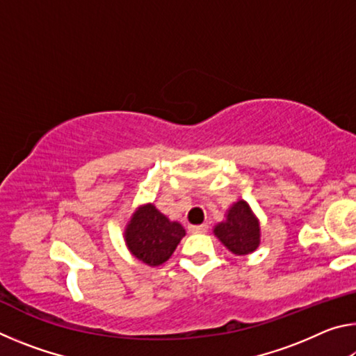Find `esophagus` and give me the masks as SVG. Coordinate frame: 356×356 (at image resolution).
<instances>
[{
  "instance_id": "obj_1",
  "label": "esophagus",
  "mask_w": 356,
  "mask_h": 356,
  "mask_svg": "<svg viewBox=\"0 0 356 356\" xmlns=\"http://www.w3.org/2000/svg\"><path fill=\"white\" fill-rule=\"evenodd\" d=\"M207 229H209L207 225H197V226H191L190 232H193V234H206Z\"/></svg>"
}]
</instances>
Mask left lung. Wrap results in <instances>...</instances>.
<instances>
[{
  "label": "left lung",
  "mask_w": 356,
  "mask_h": 356,
  "mask_svg": "<svg viewBox=\"0 0 356 356\" xmlns=\"http://www.w3.org/2000/svg\"><path fill=\"white\" fill-rule=\"evenodd\" d=\"M213 234L237 256L256 251L261 243V226L248 202L240 200L227 210L226 220L215 226Z\"/></svg>",
  "instance_id": "left-lung-1"
}]
</instances>
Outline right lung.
<instances>
[{"instance_id": "obj_1", "label": "right lung", "mask_w": 356, "mask_h": 356, "mask_svg": "<svg viewBox=\"0 0 356 356\" xmlns=\"http://www.w3.org/2000/svg\"><path fill=\"white\" fill-rule=\"evenodd\" d=\"M184 236L182 225L170 221L154 204L138 207L124 232L131 254L150 267L166 262Z\"/></svg>"}]
</instances>
